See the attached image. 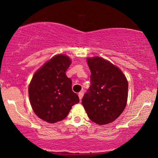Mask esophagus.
I'll return each mask as SVG.
<instances>
[{"mask_svg":"<svg viewBox=\"0 0 158 158\" xmlns=\"http://www.w3.org/2000/svg\"><path fill=\"white\" fill-rule=\"evenodd\" d=\"M83 94H84L83 91H81V92H80L79 94H78V97H79V99H80V101H81V99L83 98Z\"/></svg>","mask_w":158,"mask_h":158,"instance_id":"1","label":"esophagus"}]
</instances>
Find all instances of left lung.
I'll return each instance as SVG.
<instances>
[{
    "label": "left lung",
    "instance_id": "1",
    "mask_svg": "<svg viewBox=\"0 0 158 158\" xmlns=\"http://www.w3.org/2000/svg\"><path fill=\"white\" fill-rule=\"evenodd\" d=\"M87 62L91 85L84 94L82 104L92 122L99 125L109 124L126 107L128 81L119 68L103 57H87Z\"/></svg>",
    "mask_w": 158,
    "mask_h": 158
}]
</instances>
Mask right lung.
Returning <instances> with one entry per match:
<instances>
[{"label": "right lung", "mask_w": 158, "mask_h": 158, "mask_svg": "<svg viewBox=\"0 0 158 158\" xmlns=\"http://www.w3.org/2000/svg\"><path fill=\"white\" fill-rule=\"evenodd\" d=\"M71 63L68 55H56L36 71L30 81L31 108L44 122L54 124L63 120L79 102L78 96L72 90V80L65 73Z\"/></svg>", "instance_id": "obj_1"}]
</instances>
